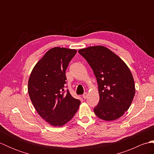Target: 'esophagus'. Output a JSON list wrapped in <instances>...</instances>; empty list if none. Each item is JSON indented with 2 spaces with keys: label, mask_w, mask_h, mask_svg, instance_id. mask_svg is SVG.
<instances>
[{
  "label": "esophagus",
  "mask_w": 154,
  "mask_h": 154,
  "mask_svg": "<svg viewBox=\"0 0 154 154\" xmlns=\"http://www.w3.org/2000/svg\"><path fill=\"white\" fill-rule=\"evenodd\" d=\"M88 97V93H85L83 94V98L84 99H86Z\"/></svg>",
  "instance_id": "34e87169"
}]
</instances>
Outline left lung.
Listing matches in <instances>:
<instances>
[{
	"instance_id": "obj_1",
	"label": "left lung",
	"mask_w": 154,
	"mask_h": 154,
	"mask_svg": "<svg viewBox=\"0 0 154 154\" xmlns=\"http://www.w3.org/2000/svg\"><path fill=\"white\" fill-rule=\"evenodd\" d=\"M97 78L99 102L94 112L99 119H119L131 105L135 94L134 81L128 67L121 59L101 45L81 49Z\"/></svg>"
}]
</instances>
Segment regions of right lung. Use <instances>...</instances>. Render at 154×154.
I'll list each match as a JSON object with an SVG mask.
<instances>
[{
    "label": "right lung",
    "instance_id": "add662e5",
    "mask_svg": "<svg viewBox=\"0 0 154 154\" xmlns=\"http://www.w3.org/2000/svg\"><path fill=\"white\" fill-rule=\"evenodd\" d=\"M77 50L55 47L35 64L28 80V94L42 119L53 126H62L72 119L81 101L64 89L65 71Z\"/></svg>",
    "mask_w": 154,
    "mask_h": 154
}]
</instances>
